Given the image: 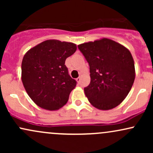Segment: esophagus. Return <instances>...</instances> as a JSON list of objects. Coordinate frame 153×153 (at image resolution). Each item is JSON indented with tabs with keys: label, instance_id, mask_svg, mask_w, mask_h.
<instances>
[{
	"label": "esophagus",
	"instance_id": "obj_1",
	"mask_svg": "<svg viewBox=\"0 0 153 153\" xmlns=\"http://www.w3.org/2000/svg\"><path fill=\"white\" fill-rule=\"evenodd\" d=\"M76 80H77V82H78V83H80V80H81V78H80V77H78V78H76Z\"/></svg>",
	"mask_w": 153,
	"mask_h": 153
}]
</instances>
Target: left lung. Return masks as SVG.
I'll return each mask as SVG.
<instances>
[{"mask_svg": "<svg viewBox=\"0 0 153 153\" xmlns=\"http://www.w3.org/2000/svg\"><path fill=\"white\" fill-rule=\"evenodd\" d=\"M90 67L91 82L84 88L89 102L101 110L124 101L134 81V63L126 47L108 39L78 46Z\"/></svg>", "mask_w": 153, "mask_h": 153, "instance_id": "8db88e82", "label": "left lung"}]
</instances>
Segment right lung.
<instances>
[{"label": "right lung", "instance_id": "1", "mask_svg": "<svg viewBox=\"0 0 153 153\" xmlns=\"http://www.w3.org/2000/svg\"><path fill=\"white\" fill-rule=\"evenodd\" d=\"M77 50L75 44L47 40L29 50L22 64V79L32 101L41 108L59 109L76 85L65 63Z\"/></svg>", "mask_w": 153, "mask_h": 153}]
</instances>
